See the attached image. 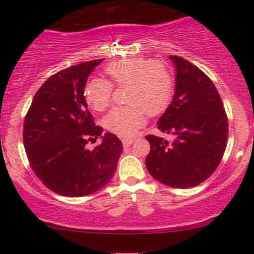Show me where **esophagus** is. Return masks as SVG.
Listing matches in <instances>:
<instances>
[{
  "label": "esophagus",
  "instance_id": "34e87169",
  "mask_svg": "<svg viewBox=\"0 0 254 254\" xmlns=\"http://www.w3.org/2000/svg\"><path fill=\"white\" fill-rule=\"evenodd\" d=\"M135 142V140H133V138H123V144L124 147H129V145H131Z\"/></svg>",
  "mask_w": 254,
  "mask_h": 254
}]
</instances>
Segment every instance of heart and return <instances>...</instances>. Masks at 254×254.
<instances>
[{"instance_id": "heart-1", "label": "heart", "mask_w": 254, "mask_h": 254, "mask_svg": "<svg viewBox=\"0 0 254 254\" xmlns=\"http://www.w3.org/2000/svg\"><path fill=\"white\" fill-rule=\"evenodd\" d=\"M106 79L96 78L86 85V103L102 112L110 106L113 85L127 86L126 103L118 106L104 119L105 127L121 137L134 136L144 124L145 116H157L171 102L175 79L168 65L145 58H128L114 61L105 68Z\"/></svg>"}]
</instances>
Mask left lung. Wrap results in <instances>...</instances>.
<instances>
[{
    "label": "left lung",
    "instance_id": "left-lung-1",
    "mask_svg": "<svg viewBox=\"0 0 254 254\" xmlns=\"http://www.w3.org/2000/svg\"><path fill=\"white\" fill-rule=\"evenodd\" d=\"M169 59L176 68V90L157 128L173 140L145 136L150 143L145 165L159 183L190 189L220 165L228 142V117L214 83L201 69L176 55Z\"/></svg>",
    "mask_w": 254,
    "mask_h": 254
}]
</instances>
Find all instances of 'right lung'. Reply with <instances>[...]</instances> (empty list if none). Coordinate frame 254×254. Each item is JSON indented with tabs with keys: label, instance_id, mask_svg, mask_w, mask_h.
<instances>
[{
	"label": "right lung",
	"instance_id": "1",
	"mask_svg": "<svg viewBox=\"0 0 254 254\" xmlns=\"http://www.w3.org/2000/svg\"><path fill=\"white\" fill-rule=\"evenodd\" d=\"M104 59L82 62L52 75L38 90L27 111L23 142L36 176L64 196L92 194L111 182L123 152L116 135L89 151L86 143L102 136L84 98L89 75Z\"/></svg>",
	"mask_w": 254,
	"mask_h": 254
}]
</instances>
